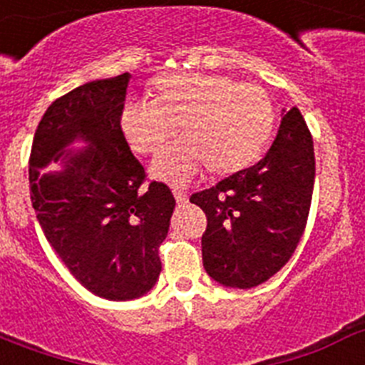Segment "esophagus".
I'll return each mask as SVG.
<instances>
[{"label":"esophagus","instance_id":"obj_1","mask_svg":"<svg viewBox=\"0 0 365 365\" xmlns=\"http://www.w3.org/2000/svg\"><path fill=\"white\" fill-rule=\"evenodd\" d=\"M173 197H175L177 205H179V206H182V205H186V202H188V195L180 192V190H173Z\"/></svg>","mask_w":365,"mask_h":365}]
</instances>
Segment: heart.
Masks as SVG:
<instances>
[{
  "instance_id": "b5f03b06",
  "label": "heart",
  "mask_w": 365,
  "mask_h": 365,
  "mask_svg": "<svg viewBox=\"0 0 365 365\" xmlns=\"http://www.w3.org/2000/svg\"><path fill=\"white\" fill-rule=\"evenodd\" d=\"M118 124L137 155L159 153L177 125L180 140L153 160L150 172L168 185L186 186L205 166L212 175H232L252 164L272 133L274 108L256 86L180 71L155 80L151 102H125Z\"/></svg>"
}]
</instances>
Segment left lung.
<instances>
[{
    "label": "left lung",
    "instance_id": "left-lung-1",
    "mask_svg": "<svg viewBox=\"0 0 365 365\" xmlns=\"http://www.w3.org/2000/svg\"><path fill=\"white\" fill-rule=\"evenodd\" d=\"M312 188V137L292 108L259 163L190 197L208 221L201 240L208 276L232 289H252L272 278L302 240Z\"/></svg>",
    "mask_w": 365,
    "mask_h": 365
}]
</instances>
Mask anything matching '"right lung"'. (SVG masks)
Here are the masks:
<instances>
[{"mask_svg":"<svg viewBox=\"0 0 365 365\" xmlns=\"http://www.w3.org/2000/svg\"><path fill=\"white\" fill-rule=\"evenodd\" d=\"M131 74L83 83L41 117L29 159L32 208L58 257L87 291L113 302L144 296L159 279V247L175 199L144 182L118 117ZM82 140L86 148L69 150ZM51 162L63 166L41 173Z\"/></svg>","mask_w":365,"mask_h":365,"instance_id":"right-lung-1","label":"right lung"}]
</instances>
